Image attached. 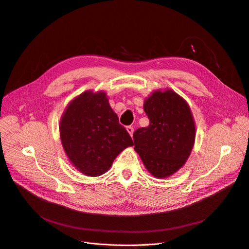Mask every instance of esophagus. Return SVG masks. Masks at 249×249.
Returning a JSON list of instances; mask_svg holds the SVG:
<instances>
[{
    "mask_svg": "<svg viewBox=\"0 0 249 249\" xmlns=\"http://www.w3.org/2000/svg\"><path fill=\"white\" fill-rule=\"evenodd\" d=\"M126 131H127V133L129 134V136L131 137H133V134H134V127L133 126H126Z\"/></svg>",
    "mask_w": 249,
    "mask_h": 249,
    "instance_id": "34e87169",
    "label": "esophagus"
}]
</instances>
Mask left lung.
I'll list each match as a JSON object with an SVG mask.
<instances>
[{
	"mask_svg": "<svg viewBox=\"0 0 249 249\" xmlns=\"http://www.w3.org/2000/svg\"><path fill=\"white\" fill-rule=\"evenodd\" d=\"M150 124L134 133L135 150L157 178L178 171L191 155L196 123L187 102L172 89L155 90L144 101Z\"/></svg>",
	"mask_w": 249,
	"mask_h": 249,
	"instance_id": "obj_1",
	"label": "left lung"
}]
</instances>
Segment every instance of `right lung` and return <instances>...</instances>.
Wrapping results in <instances>:
<instances>
[{"mask_svg":"<svg viewBox=\"0 0 249 249\" xmlns=\"http://www.w3.org/2000/svg\"><path fill=\"white\" fill-rule=\"evenodd\" d=\"M60 137L69 161L91 177L104 174L118 154L134 145L104 91L87 90L68 104L60 121Z\"/></svg>","mask_w":249,"mask_h":249,"instance_id":"right-lung-1","label":"right lung"}]
</instances>
